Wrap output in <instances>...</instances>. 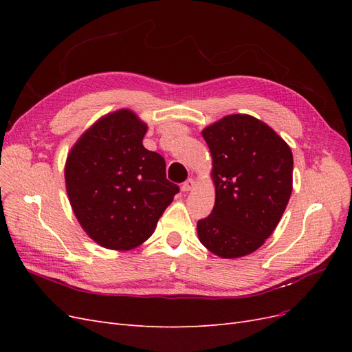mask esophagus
Segmentation results:
<instances>
[{"label":"esophagus","mask_w":352,"mask_h":352,"mask_svg":"<svg viewBox=\"0 0 352 352\" xmlns=\"http://www.w3.org/2000/svg\"><path fill=\"white\" fill-rule=\"evenodd\" d=\"M194 186H195L194 179H188L186 182L182 185V190H184V192H189V190L194 189Z\"/></svg>","instance_id":"34e87169"}]
</instances>
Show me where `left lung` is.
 Segmentation results:
<instances>
[{
	"instance_id": "8db88e82",
	"label": "left lung",
	"mask_w": 352,
	"mask_h": 352,
	"mask_svg": "<svg viewBox=\"0 0 352 352\" xmlns=\"http://www.w3.org/2000/svg\"><path fill=\"white\" fill-rule=\"evenodd\" d=\"M201 133L210 148L216 201L197 223L198 239L220 258L245 257L272 235L289 202L292 151L250 114L225 116Z\"/></svg>"
}]
</instances>
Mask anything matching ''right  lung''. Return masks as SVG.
Instances as JSON below:
<instances>
[{
    "label": "right lung",
    "mask_w": 352,
    "mask_h": 352,
    "mask_svg": "<svg viewBox=\"0 0 352 352\" xmlns=\"http://www.w3.org/2000/svg\"><path fill=\"white\" fill-rule=\"evenodd\" d=\"M148 126L131 109L101 116L74 142L65 164L72 210L102 248L131 251L150 238L179 186L164 158L142 145Z\"/></svg>",
    "instance_id": "obj_1"
}]
</instances>
